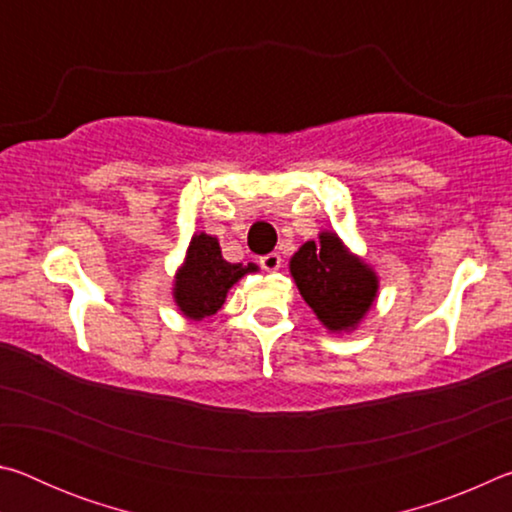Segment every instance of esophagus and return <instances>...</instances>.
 <instances>
[{"label":"esophagus","instance_id":"esophagus-1","mask_svg":"<svg viewBox=\"0 0 512 512\" xmlns=\"http://www.w3.org/2000/svg\"><path fill=\"white\" fill-rule=\"evenodd\" d=\"M259 266L264 268V271H277V268L282 266V257L280 253H268L259 257Z\"/></svg>","mask_w":512,"mask_h":512}]
</instances>
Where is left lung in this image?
Returning a JSON list of instances; mask_svg holds the SVG:
<instances>
[{"label":"left lung","instance_id":"obj_1","mask_svg":"<svg viewBox=\"0 0 512 512\" xmlns=\"http://www.w3.org/2000/svg\"><path fill=\"white\" fill-rule=\"evenodd\" d=\"M291 275L300 296L332 332L352 329L377 298V275L348 253L334 232L307 241L291 257Z\"/></svg>","mask_w":512,"mask_h":512}]
</instances>
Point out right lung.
<instances>
[{
	"instance_id": "1",
	"label": "right lung",
	"mask_w": 512,
	"mask_h": 512,
	"mask_svg": "<svg viewBox=\"0 0 512 512\" xmlns=\"http://www.w3.org/2000/svg\"><path fill=\"white\" fill-rule=\"evenodd\" d=\"M255 271V264L225 262L219 241L201 232V235H194L189 244L185 264L176 275L173 298L187 318L201 320L223 307L228 289L239 277Z\"/></svg>"
}]
</instances>
